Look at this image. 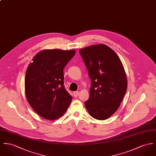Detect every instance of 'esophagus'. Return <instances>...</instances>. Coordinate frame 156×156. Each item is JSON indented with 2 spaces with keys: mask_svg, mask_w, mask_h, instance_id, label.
Instances as JSON below:
<instances>
[{
  "mask_svg": "<svg viewBox=\"0 0 156 156\" xmlns=\"http://www.w3.org/2000/svg\"><path fill=\"white\" fill-rule=\"evenodd\" d=\"M79 94V92L78 91H74L73 92V95L74 96V97H76Z\"/></svg>",
  "mask_w": 156,
  "mask_h": 156,
  "instance_id": "obj_1",
  "label": "esophagus"
}]
</instances>
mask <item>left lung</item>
Wrapping results in <instances>:
<instances>
[{"mask_svg": "<svg viewBox=\"0 0 156 156\" xmlns=\"http://www.w3.org/2000/svg\"><path fill=\"white\" fill-rule=\"evenodd\" d=\"M91 85L90 98L84 102L89 114L105 120L118 110L127 90L124 68L117 54L108 46L99 44L80 49Z\"/></svg>", "mask_w": 156, "mask_h": 156, "instance_id": "8db88e82", "label": "left lung"}]
</instances>
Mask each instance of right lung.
Segmentation results:
<instances>
[{"mask_svg":"<svg viewBox=\"0 0 156 156\" xmlns=\"http://www.w3.org/2000/svg\"><path fill=\"white\" fill-rule=\"evenodd\" d=\"M75 50H43L27 68L25 92L28 103L41 117L55 120L62 116L72 97L64 86L63 69Z\"/></svg>","mask_w":156,"mask_h":156,"instance_id":"add662e5","label":"right lung"}]
</instances>
